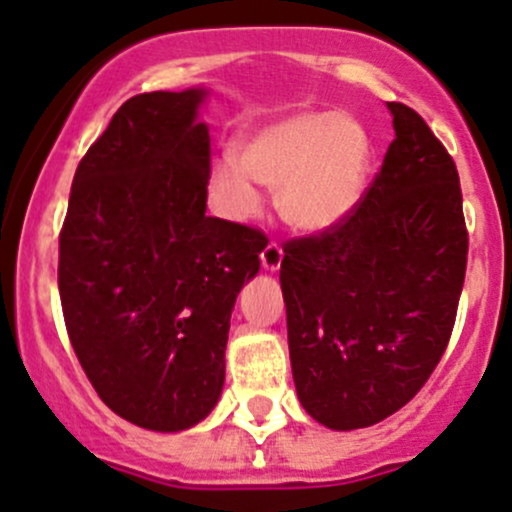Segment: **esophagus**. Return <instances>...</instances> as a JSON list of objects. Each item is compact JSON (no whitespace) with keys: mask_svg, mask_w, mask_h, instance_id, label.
Here are the masks:
<instances>
[{"mask_svg":"<svg viewBox=\"0 0 512 512\" xmlns=\"http://www.w3.org/2000/svg\"><path fill=\"white\" fill-rule=\"evenodd\" d=\"M260 260H262V267H265V270H270V272L280 270V265H283V247H280L278 242H270V245L262 250Z\"/></svg>","mask_w":512,"mask_h":512,"instance_id":"1","label":"esophagus"}]
</instances>
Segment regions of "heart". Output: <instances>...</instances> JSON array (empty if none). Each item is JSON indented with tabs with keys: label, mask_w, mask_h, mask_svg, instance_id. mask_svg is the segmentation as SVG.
Here are the masks:
<instances>
[{
	"label": "heart",
	"mask_w": 512,
	"mask_h": 512,
	"mask_svg": "<svg viewBox=\"0 0 512 512\" xmlns=\"http://www.w3.org/2000/svg\"><path fill=\"white\" fill-rule=\"evenodd\" d=\"M374 143L351 113L303 111L255 133L242 154L222 151L209 186L222 214L250 219L262 194L254 181L278 189V209L288 224L321 232L346 219L364 194Z\"/></svg>",
	"instance_id": "b5f03b06"
}]
</instances>
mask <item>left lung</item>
<instances>
[{
    "label": "left lung",
    "mask_w": 512,
    "mask_h": 512,
    "mask_svg": "<svg viewBox=\"0 0 512 512\" xmlns=\"http://www.w3.org/2000/svg\"><path fill=\"white\" fill-rule=\"evenodd\" d=\"M396 138L346 219L285 242L295 389L323 427L399 412L450 343L467 267L460 174L432 128L389 103Z\"/></svg>",
    "instance_id": "8db88e82"
}]
</instances>
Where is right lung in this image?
Segmentation results:
<instances>
[{
	"mask_svg": "<svg viewBox=\"0 0 512 512\" xmlns=\"http://www.w3.org/2000/svg\"><path fill=\"white\" fill-rule=\"evenodd\" d=\"M202 88L121 105L75 171L60 232L62 315L105 407L154 432L202 422L224 384L229 315L265 234L207 217Z\"/></svg>",
	"mask_w": 512,
	"mask_h": 512,
	"instance_id": "obj_1",
	"label": "right lung"
}]
</instances>
